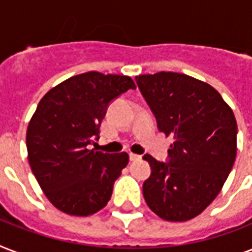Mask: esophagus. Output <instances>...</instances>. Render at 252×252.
<instances>
[{
    "label": "esophagus",
    "instance_id": "1",
    "mask_svg": "<svg viewBox=\"0 0 252 252\" xmlns=\"http://www.w3.org/2000/svg\"><path fill=\"white\" fill-rule=\"evenodd\" d=\"M140 158H141V156H138V154L129 153V159H130V161H138Z\"/></svg>",
    "mask_w": 252,
    "mask_h": 252
}]
</instances>
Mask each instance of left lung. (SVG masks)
I'll list each match as a JSON object with an SVG mask.
<instances>
[{
  "label": "left lung",
  "instance_id": "1",
  "mask_svg": "<svg viewBox=\"0 0 252 252\" xmlns=\"http://www.w3.org/2000/svg\"><path fill=\"white\" fill-rule=\"evenodd\" d=\"M136 81L158 129L174 138L167 162L144 156L152 167L144 197L158 217L188 221L216 199L233 168L235 116L215 87L187 74L159 72Z\"/></svg>",
  "mask_w": 252,
  "mask_h": 252
}]
</instances>
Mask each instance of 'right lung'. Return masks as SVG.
I'll use <instances>...</instances> for the list:
<instances>
[{"instance_id": "obj_1", "label": "right lung", "mask_w": 252, "mask_h": 252, "mask_svg": "<svg viewBox=\"0 0 252 252\" xmlns=\"http://www.w3.org/2000/svg\"><path fill=\"white\" fill-rule=\"evenodd\" d=\"M136 89L128 76L87 72L70 77L41 98L29 123V162L47 199L70 216H90L111 199L115 180L128 165L123 152L89 149L112 99Z\"/></svg>"}]
</instances>
